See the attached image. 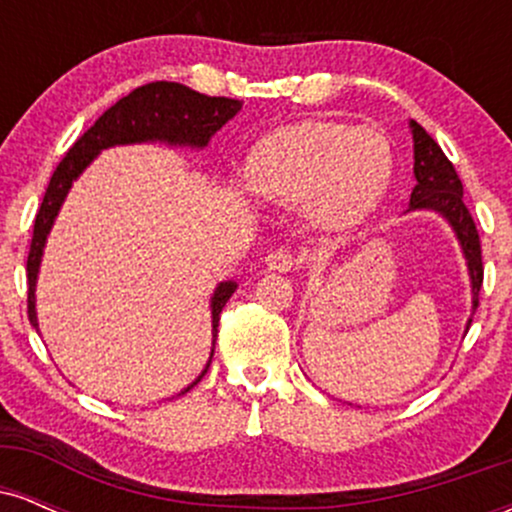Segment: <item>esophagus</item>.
I'll use <instances>...</instances> for the list:
<instances>
[{
	"mask_svg": "<svg viewBox=\"0 0 512 512\" xmlns=\"http://www.w3.org/2000/svg\"><path fill=\"white\" fill-rule=\"evenodd\" d=\"M264 262H267V269H272V272H291V269L298 267L296 257H293L291 252L284 250V248L269 252L267 260H264Z\"/></svg>",
	"mask_w": 512,
	"mask_h": 512,
	"instance_id": "34e87169",
	"label": "esophagus"
}]
</instances>
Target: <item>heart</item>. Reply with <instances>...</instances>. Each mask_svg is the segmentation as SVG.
<instances>
[{
    "instance_id": "b5f03b06",
    "label": "heart",
    "mask_w": 512,
    "mask_h": 512,
    "mask_svg": "<svg viewBox=\"0 0 512 512\" xmlns=\"http://www.w3.org/2000/svg\"><path fill=\"white\" fill-rule=\"evenodd\" d=\"M392 156L370 127L301 122L264 137L248 161L252 190L276 204H303L322 228L368 216L390 185Z\"/></svg>"
}]
</instances>
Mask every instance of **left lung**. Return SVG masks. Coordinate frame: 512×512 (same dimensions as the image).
<instances>
[{
    "instance_id": "8db88e82",
    "label": "left lung",
    "mask_w": 512,
    "mask_h": 512,
    "mask_svg": "<svg viewBox=\"0 0 512 512\" xmlns=\"http://www.w3.org/2000/svg\"><path fill=\"white\" fill-rule=\"evenodd\" d=\"M411 134H414V175L416 187L411 192L409 211L431 209L443 214L452 231L460 238L462 252L467 257L469 276H472V303L479 308V291L484 281V262H481V243L477 223H474L469 209L462 199V180L457 170L436 144V139L426 132L419 122L411 120ZM472 325V320H469Z\"/></svg>"
}]
</instances>
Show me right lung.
Masks as SVG:
<instances>
[{"label":"right lung","mask_w":512,"mask_h":512,"mask_svg":"<svg viewBox=\"0 0 512 512\" xmlns=\"http://www.w3.org/2000/svg\"><path fill=\"white\" fill-rule=\"evenodd\" d=\"M240 110V101L236 98H223V96H204V93L192 91V88L175 84V81H151L134 88L125 98H120L113 108L93 122L79 139H76L67 156L62 158L60 166L52 173L48 190H45L43 204H40L38 214H35L33 223V238L31 250H28V320L38 330V317H35V279H38L40 257H43L45 240L55 221L57 211H60L64 197H67L72 182L79 178L98 151L108 149L115 144H134V142H168V144H187V146H207L211 134L221 129ZM236 291L233 281H223L219 289L214 291L211 298V325L219 327V317L223 305ZM214 356V349H211ZM211 363V361H209ZM192 385L182 390L190 392L204 373Z\"/></svg>","instance_id":"obj_1"}]
</instances>
